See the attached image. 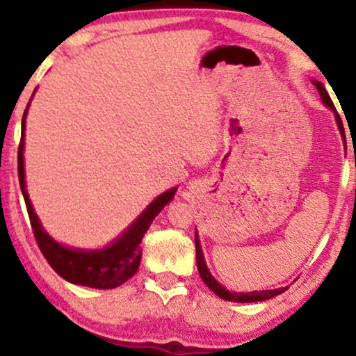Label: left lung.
Instances as JSON below:
<instances>
[{"instance_id": "1", "label": "left lung", "mask_w": 356, "mask_h": 356, "mask_svg": "<svg viewBox=\"0 0 356 356\" xmlns=\"http://www.w3.org/2000/svg\"><path fill=\"white\" fill-rule=\"evenodd\" d=\"M313 84H314L316 87H318L319 95H321V99H323L324 105L329 106V108L334 111V116H335V121H337V126H339L340 134H342V138H345V131H343L342 120H340V116H339V113H337V110H335L332 100H330L327 90H325V87H324L323 84H321L319 81H313ZM194 243H196V262H197L199 275H201V279L204 280V284H206V285L209 286V289H211L217 296H220L222 300L233 301V303H254V301H264V300L274 298V296L284 293V291L286 290V286H282V289H275V290L248 291V293H238V291L227 290L225 286L220 285L216 279H213V275L211 274V270L207 269L206 261H204V252H202V250H201V241H199L197 232H196V236H194Z\"/></svg>"}]
</instances>
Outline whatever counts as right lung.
<instances>
[{
    "mask_svg": "<svg viewBox=\"0 0 356 356\" xmlns=\"http://www.w3.org/2000/svg\"><path fill=\"white\" fill-rule=\"evenodd\" d=\"M29 105H31V102L27 104V108L22 116L21 144H19L17 150V172L33 235H35L37 245L40 248L42 254L45 256V259L51 266V269L58 275H61L65 280L71 282V284L102 290L116 289V286L123 285L126 280L131 279L138 272L140 256H143L140 241H143L145 232L149 230L154 218L172 201L175 193H177V188L168 189V191L160 194L159 197H155L145 207V211L113 243L102 248V250H79V248H70L55 241L45 232V228L42 227L26 189L24 136H26V116Z\"/></svg>",
    "mask_w": 356,
    "mask_h": 356,
    "instance_id": "right-lung-1",
    "label": "right lung"
}]
</instances>
